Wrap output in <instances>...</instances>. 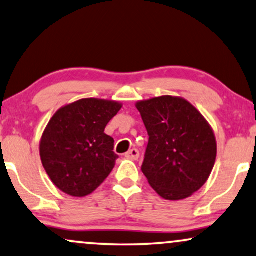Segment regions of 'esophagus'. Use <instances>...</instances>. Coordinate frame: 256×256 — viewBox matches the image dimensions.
Instances as JSON below:
<instances>
[{
  "label": "esophagus",
  "mask_w": 256,
  "mask_h": 256,
  "mask_svg": "<svg viewBox=\"0 0 256 256\" xmlns=\"http://www.w3.org/2000/svg\"><path fill=\"white\" fill-rule=\"evenodd\" d=\"M138 156H140V152H138V150H135V148L129 150L128 153H126V158L130 160H138Z\"/></svg>",
  "instance_id": "obj_1"
}]
</instances>
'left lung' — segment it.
Instances as JSON below:
<instances>
[{
  "label": "left lung",
  "instance_id": "left-lung-1",
  "mask_svg": "<svg viewBox=\"0 0 256 256\" xmlns=\"http://www.w3.org/2000/svg\"><path fill=\"white\" fill-rule=\"evenodd\" d=\"M150 135L142 164L144 174L160 197L182 200L206 182L217 156L210 123L182 97L160 96L138 100Z\"/></svg>",
  "mask_w": 256,
  "mask_h": 256
}]
</instances>
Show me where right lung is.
I'll return each mask as SVG.
<instances>
[{"label":"right lung","mask_w":256,"mask_h":256,"mask_svg":"<svg viewBox=\"0 0 256 256\" xmlns=\"http://www.w3.org/2000/svg\"><path fill=\"white\" fill-rule=\"evenodd\" d=\"M122 103L82 98L56 112L40 138V158L53 184L72 197L92 194L112 171L118 154L104 133Z\"/></svg>","instance_id":"obj_1"}]
</instances>
